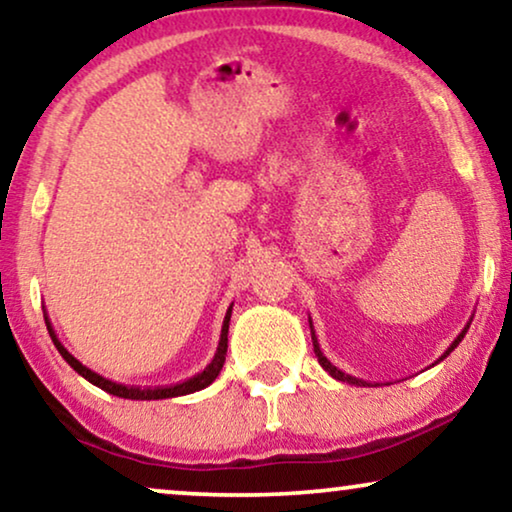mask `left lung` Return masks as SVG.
Masks as SVG:
<instances>
[{"label": "left lung", "mask_w": 512, "mask_h": 512, "mask_svg": "<svg viewBox=\"0 0 512 512\" xmlns=\"http://www.w3.org/2000/svg\"><path fill=\"white\" fill-rule=\"evenodd\" d=\"M471 321H473V319H471ZM468 326H471V324H466V326H464V331H461V333L457 335V338H454V342H452V345L445 349V352H443V356H440V359H438V361H443V359H447V356H450V354L454 352V347H457V345H459V342H461V340H464V335H466V331H468ZM310 331H312V345H314V354H317V361L321 363V368H324L328 375H331V377H335V380H340V382H347V384H356V387H366V384H368V387H370V382H363V380H359V377L345 375V373H342V370H340V368H335V366H333V363L326 359V356H324V352H321V347H319V340H317V335H314V328H312V319H310ZM438 361H436V363H438Z\"/></svg>", "instance_id": "left-lung-1"}]
</instances>
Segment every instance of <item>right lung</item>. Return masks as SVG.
Returning <instances> with one entry per match:
<instances>
[{
  "instance_id": "obj_1",
  "label": "right lung",
  "mask_w": 512,
  "mask_h": 512,
  "mask_svg": "<svg viewBox=\"0 0 512 512\" xmlns=\"http://www.w3.org/2000/svg\"><path fill=\"white\" fill-rule=\"evenodd\" d=\"M230 314H233V305L228 307L226 319H223V326H221V340H219V347H216V354H214L212 363H209V366H207L205 370H202V373L193 375L191 380L174 384V387H158V389L125 387V384L111 382V380H107V377L97 375L95 370L86 368L79 359H74V356L67 352L65 345H62V342L58 340V335H55L53 326H51V321H48L46 314H44V319H46L48 335H51L53 345L58 347V352L62 354V359H65V361L69 363V366H72V368L76 370V373H79L81 377H86V380H88L90 384H95V387H100V389L107 391V394H114V396H118V398H130V401H160V398H174V396H186V394H193V391H200V389L209 387V384H212V382L216 380V377H219L221 368H223V363H226V352H228V324H230Z\"/></svg>"
}]
</instances>
